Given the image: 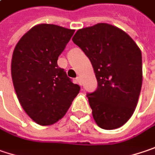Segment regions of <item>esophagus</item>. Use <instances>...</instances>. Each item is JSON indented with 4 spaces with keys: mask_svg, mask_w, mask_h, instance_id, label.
Listing matches in <instances>:
<instances>
[{
    "mask_svg": "<svg viewBox=\"0 0 155 155\" xmlns=\"http://www.w3.org/2000/svg\"><path fill=\"white\" fill-rule=\"evenodd\" d=\"M76 81H77V83L79 84V85H81L82 84H81V78H79V77H78L77 78H76Z\"/></svg>",
    "mask_w": 155,
    "mask_h": 155,
    "instance_id": "esophagus-1",
    "label": "esophagus"
}]
</instances>
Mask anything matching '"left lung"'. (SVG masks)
<instances>
[{
	"mask_svg": "<svg viewBox=\"0 0 155 155\" xmlns=\"http://www.w3.org/2000/svg\"><path fill=\"white\" fill-rule=\"evenodd\" d=\"M90 59L97 81L87 97L99 127L116 129L134 112L142 84L141 51L125 31L108 23L78 29L72 38Z\"/></svg>",
	"mask_w": 155,
	"mask_h": 155,
	"instance_id": "1",
	"label": "left lung"
}]
</instances>
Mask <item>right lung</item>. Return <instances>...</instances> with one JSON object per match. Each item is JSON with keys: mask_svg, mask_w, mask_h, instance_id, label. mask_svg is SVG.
Segmentation results:
<instances>
[{"mask_svg": "<svg viewBox=\"0 0 155 155\" xmlns=\"http://www.w3.org/2000/svg\"><path fill=\"white\" fill-rule=\"evenodd\" d=\"M54 24H38L17 43L12 56L11 75L20 104L41 126L62 119L80 87L58 65L59 55L74 34Z\"/></svg>", "mask_w": 155, "mask_h": 155, "instance_id": "obj_1", "label": "right lung"}]
</instances>
